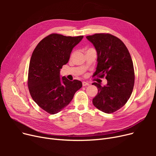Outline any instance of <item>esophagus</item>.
I'll list each match as a JSON object with an SVG mask.
<instances>
[{"label":"esophagus","instance_id":"34e87169","mask_svg":"<svg viewBox=\"0 0 156 156\" xmlns=\"http://www.w3.org/2000/svg\"><path fill=\"white\" fill-rule=\"evenodd\" d=\"M82 85H83V87H85V86H88V85H89L90 84H89L88 83L86 82V81H83V82H82Z\"/></svg>","mask_w":156,"mask_h":156}]
</instances>
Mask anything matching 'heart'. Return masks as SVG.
Segmentation results:
<instances>
[{
	"label": "heart",
	"instance_id": "1",
	"mask_svg": "<svg viewBox=\"0 0 156 156\" xmlns=\"http://www.w3.org/2000/svg\"><path fill=\"white\" fill-rule=\"evenodd\" d=\"M88 49H94V48H89Z\"/></svg>",
	"mask_w": 156,
	"mask_h": 156
}]
</instances>
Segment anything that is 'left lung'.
Segmentation results:
<instances>
[{
  "label": "left lung",
  "instance_id": "left-lung-1",
  "mask_svg": "<svg viewBox=\"0 0 156 156\" xmlns=\"http://www.w3.org/2000/svg\"><path fill=\"white\" fill-rule=\"evenodd\" d=\"M87 38L95 47L97 66L93 76L104 78L106 85L94 82L98 94L92 102L98 109L110 114L121 108L132 93L135 73L132 57L125 44L109 34H96Z\"/></svg>",
  "mask_w": 156,
  "mask_h": 156
}]
</instances>
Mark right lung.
<instances>
[{"label": "right lung", "instance_id": "add662e5", "mask_svg": "<svg viewBox=\"0 0 156 156\" xmlns=\"http://www.w3.org/2000/svg\"><path fill=\"white\" fill-rule=\"evenodd\" d=\"M83 37L52 34L41 40L33 52L28 89L33 100L49 114H56L66 107L82 87L79 80L60 78V70L68 63L73 48Z\"/></svg>", "mask_w": 156, "mask_h": 156}]
</instances>
